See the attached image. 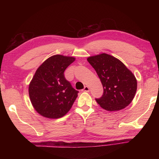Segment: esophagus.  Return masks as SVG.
<instances>
[{
	"instance_id": "34e87169",
	"label": "esophagus",
	"mask_w": 159,
	"mask_h": 159,
	"mask_svg": "<svg viewBox=\"0 0 159 159\" xmlns=\"http://www.w3.org/2000/svg\"><path fill=\"white\" fill-rule=\"evenodd\" d=\"M83 91H84V92H89V91H90V88L88 87V86H85L84 89L83 90Z\"/></svg>"
}]
</instances>
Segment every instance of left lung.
I'll use <instances>...</instances> for the list:
<instances>
[{
    "instance_id": "left-lung-1",
    "label": "left lung",
    "mask_w": 159,
    "mask_h": 159,
    "mask_svg": "<svg viewBox=\"0 0 159 159\" xmlns=\"http://www.w3.org/2000/svg\"><path fill=\"white\" fill-rule=\"evenodd\" d=\"M87 60L98 74L103 86V95L95 99L102 108L109 111L125 108L137 91L136 78L117 58L106 53L89 57Z\"/></svg>"
}]
</instances>
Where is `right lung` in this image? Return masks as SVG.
<instances>
[{"label":"right lung","instance_id":"right-lung-1","mask_svg":"<svg viewBox=\"0 0 159 159\" xmlns=\"http://www.w3.org/2000/svg\"><path fill=\"white\" fill-rule=\"evenodd\" d=\"M75 57L61 55L47 59L36 70L29 86L30 100L43 116L59 118L71 108L77 91L64 77V72Z\"/></svg>","mask_w":159,"mask_h":159}]
</instances>
